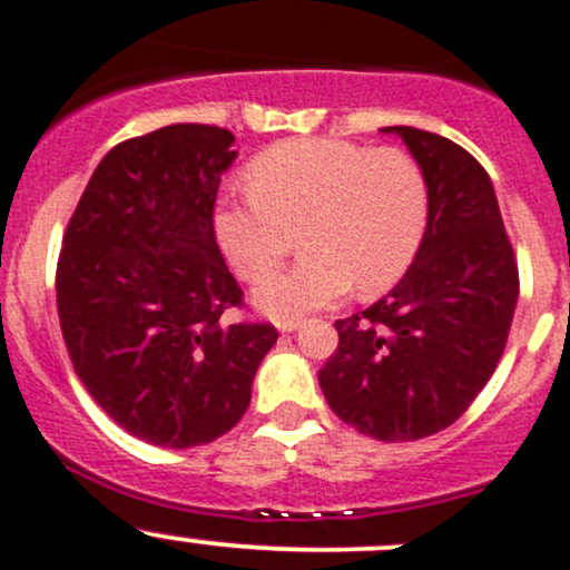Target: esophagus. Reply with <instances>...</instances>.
<instances>
[{"label": "esophagus", "instance_id": "obj_1", "mask_svg": "<svg viewBox=\"0 0 570 570\" xmlns=\"http://www.w3.org/2000/svg\"><path fill=\"white\" fill-rule=\"evenodd\" d=\"M301 327H303L301 320H281L278 322L281 333H295V331H301Z\"/></svg>", "mask_w": 570, "mask_h": 570}]
</instances>
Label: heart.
Instances as JSON below:
<instances>
[{"mask_svg": "<svg viewBox=\"0 0 570 570\" xmlns=\"http://www.w3.org/2000/svg\"><path fill=\"white\" fill-rule=\"evenodd\" d=\"M248 199L213 207V235L239 278H259L302 229L297 266L254 286V305L273 320L327 308L350 295H376L401 278L421 245L429 188L399 147L341 139H292L267 147L245 169Z\"/></svg>", "mask_w": 570, "mask_h": 570, "instance_id": "heart-1", "label": "heart"}]
</instances>
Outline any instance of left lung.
<instances>
[{
    "mask_svg": "<svg viewBox=\"0 0 570 570\" xmlns=\"http://www.w3.org/2000/svg\"><path fill=\"white\" fill-rule=\"evenodd\" d=\"M399 136L429 188L410 269L374 305L335 322L338 350L320 371L327 404L382 442L436 434L487 387L505 350L519 269L494 185L466 149L421 128Z\"/></svg>",
    "mask_w": 570,
    "mask_h": 570,
    "instance_id": "left-lung-1",
    "label": "left lung"
}]
</instances>
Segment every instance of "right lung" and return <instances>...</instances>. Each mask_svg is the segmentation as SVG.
Wrapping results in <instances>:
<instances>
[{"label":"right lung","instance_id":"obj_1","mask_svg":"<svg viewBox=\"0 0 570 570\" xmlns=\"http://www.w3.org/2000/svg\"><path fill=\"white\" fill-rule=\"evenodd\" d=\"M235 136L179 122L106 153L65 232L57 311L89 395L128 434L196 448L250 404L273 325H226L243 301L213 235Z\"/></svg>","mask_w":570,"mask_h":570}]
</instances>
